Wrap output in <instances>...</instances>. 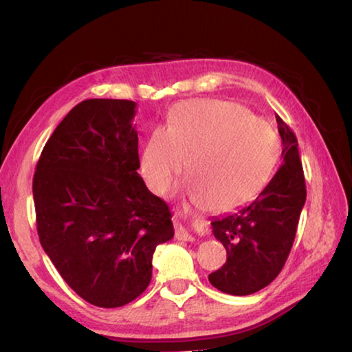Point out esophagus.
<instances>
[{
    "mask_svg": "<svg viewBox=\"0 0 352 352\" xmlns=\"http://www.w3.org/2000/svg\"><path fill=\"white\" fill-rule=\"evenodd\" d=\"M175 237L178 241H194V237L190 236L186 231V228L182 225H175Z\"/></svg>",
    "mask_w": 352,
    "mask_h": 352,
    "instance_id": "obj_1",
    "label": "esophagus"
}]
</instances>
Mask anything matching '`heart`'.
<instances>
[{"label": "heart", "mask_w": 352, "mask_h": 352, "mask_svg": "<svg viewBox=\"0 0 352 352\" xmlns=\"http://www.w3.org/2000/svg\"><path fill=\"white\" fill-rule=\"evenodd\" d=\"M278 153V135L265 119L223 100H188L172 109L164 130L148 136L140 166L147 186L164 195L186 160L189 200L226 211L258 192Z\"/></svg>", "instance_id": "obj_1"}]
</instances>
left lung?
I'll list each match as a JSON object with an SVG mask.
<instances>
[{
	"instance_id": "obj_1",
	"label": "left lung",
	"mask_w": 352,
	"mask_h": 352,
	"mask_svg": "<svg viewBox=\"0 0 352 352\" xmlns=\"http://www.w3.org/2000/svg\"><path fill=\"white\" fill-rule=\"evenodd\" d=\"M283 164L252 204L212 219V234L226 248V262L208 279L223 294L243 296L275 279L294 245L306 201V182L295 133L276 116Z\"/></svg>"
}]
</instances>
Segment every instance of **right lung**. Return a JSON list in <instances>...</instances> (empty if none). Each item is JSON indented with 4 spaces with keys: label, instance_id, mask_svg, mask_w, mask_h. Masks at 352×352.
<instances>
[{
    "label": "right lung",
    "instance_id": "1",
    "mask_svg": "<svg viewBox=\"0 0 352 352\" xmlns=\"http://www.w3.org/2000/svg\"><path fill=\"white\" fill-rule=\"evenodd\" d=\"M136 104H77L43 147L32 192L40 243L90 305L121 307L147 289L152 256L174 237L169 206L138 174Z\"/></svg>",
    "mask_w": 352,
    "mask_h": 352
}]
</instances>
